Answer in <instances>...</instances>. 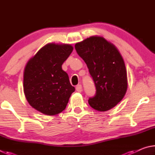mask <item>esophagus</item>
Wrapping results in <instances>:
<instances>
[{
    "label": "esophagus",
    "instance_id": "obj_1",
    "mask_svg": "<svg viewBox=\"0 0 155 155\" xmlns=\"http://www.w3.org/2000/svg\"><path fill=\"white\" fill-rule=\"evenodd\" d=\"M76 90H77L78 92L81 93V91H82V86H81V85H78L77 87H76Z\"/></svg>",
    "mask_w": 155,
    "mask_h": 155
}]
</instances>
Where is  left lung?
<instances>
[{"instance_id": "8db88e82", "label": "left lung", "mask_w": 155, "mask_h": 155, "mask_svg": "<svg viewBox=\"0 0 155 155\" xmlns=\"http://www.w3.org/2000/svg\"><path fill=\"white\" fill-rule=\"evenodd\" d=\"M75 49L87 64L96 86V94L89 98V104L98 111L111 109L124 98L128 87L127 70L119 51L100 36L77 43Z\"/></svg>"}]
</instances>
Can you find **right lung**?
Listing matches in <instances>:
<instances>
[{
	"label": "right lung",
	"mask_w": 155,
	"mask_h": 155,
	"mask_svg": "<svg viewBox=\"0 0 155 155\" xmlns=\"http://www.w3.org/2000/svg\"><path fill=\"white\" fill-rule=\"evenodd\" d=\"M73 51L70 44L49 43L29 59L24 71L23 88L30 105L42 114L54 115L66 107L75 90L61 65Z\"/></svg>",
	"instance_id": "obj_1"
}]
</instances>
